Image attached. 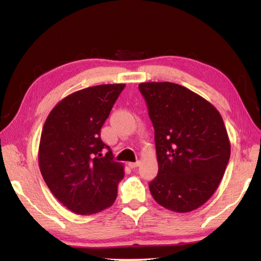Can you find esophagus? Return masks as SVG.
Masks as SVG:
<instances>
[{"label": "esophagus", "instance_id": "esophagus-1", "mask_svg": "<svg viewBox=\"0 0 261 261\" xmlns=\"http://www.w3.org/2000/svg\"><path fill=\"white\" fill-rule=\"evenodd\" d=\"M127 165H129V167H130V168H136V167H138V166L140 165V162H139V161H136V162H129V163H127Z\"/></svg>", "mask_w": 261, "mask_h": 261}]
</instances>
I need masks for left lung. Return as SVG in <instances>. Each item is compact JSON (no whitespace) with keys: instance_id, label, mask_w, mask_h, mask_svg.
Instances as JSON below:
<instances>
[{"instance_id":"obj_1","label":"left lung","mask_w":261,"mask_h":261,"mask_svg":"<svg viewBox=\"0 0 261 261\" xmlns=\"http://www.w3.org/2000/svg\"><path fill=\"white\" fill-rule=\"evenodd\" d=\"M154 127L159 173L148 184L159 205L187 213L218 189L230 158V141L213 105L178 84L141 83Z\"/></svg>"}]
</instances>
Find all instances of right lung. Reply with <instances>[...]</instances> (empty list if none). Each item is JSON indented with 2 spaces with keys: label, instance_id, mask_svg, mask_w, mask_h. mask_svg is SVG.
Returning a JSON list of instances; mask_svg holds the SVG:
<instances>
[{
  "label": "right lung",
  "instance_id": "1",
  "mask_svg": "<svg viewBox=\"0 0 261 261\" xmlns=\"http://www.w3.org/2000/svg\"><path fill=\"white\" fill-rule=\"evenodd\" d=\"M125 84L84 88L65 96L48 115L39 145V167L51 193L81 215L99 213L114 204L124 166L100 132ZM108 148L103 157L102 149Z\"/></svg>",
  "mask_w": 261,
  "mask_h": 261
}]
</instances>
